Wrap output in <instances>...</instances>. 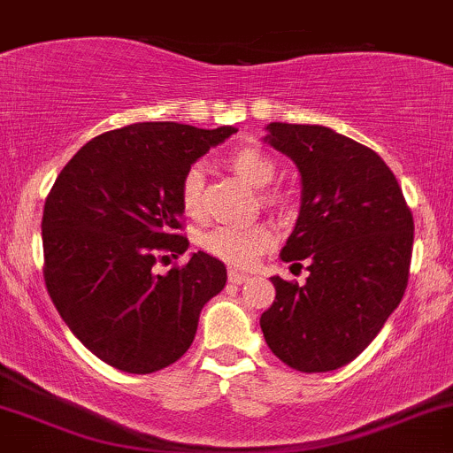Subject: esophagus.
I'll list each match as a JSON object with an SVG mask.
<instances>
[{"label":"esophagus","instance_id":"obj_1","mask_svg":"<svg viewBox=\"0 0 453 453\" xmlns=\"http://www.w3.org/2000/svg\"><path fill=\"white\" fill-rule=\"evenodd\" d=\"M227 280H230L232 284H242V282H247V280H250V275L242 273V271H239V269H230V271H227Z\"/></svg>","mask_w":453,"mask_h":453}]
</instances>
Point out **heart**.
I'll return each mask as SVG.
<instances>
[{
	"instance_id": "heart-1",
	"label": "heart",
	"mask_w": 453,
	"mask_h": 453,
	"mask_svg": "<svg viewBox=\"0 0 453 453\" xmlns=\"http://www.w3.org/2000/svg\"><path fill=\"white\" fill-rule=\"evenodd\" d=\"M227 166L245 184L254 188H266L275 180V163L269 154H265L260 147L241 145L227 154ZM180 199L182 208L188 217H199L203 211V173L199 166H190L184 173L180 184ZM282 202L278 193H265L263 203L266 206H278ZM275 242V234L265 223L254 226H217L202 236V247L212 254L214 258L223 260L234 266H250L271 250Z\"/></svg>"
}]
</instances>
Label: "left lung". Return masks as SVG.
I'll return each mask as SVG.
<instances>
[{
  "label": "left lung",
  "mask_w": 453,
  "mask_h": 453,
  "mask_svg": "<svg viewBox=\"0 0 453 453\" xmlns=\"http://www.w3.org/2000/svg\"><path fill=\"white\" fill-rule=\"evenodd\" d=\"M265 142L293 160L302 206L280 258L311 271L306 284L273 275L260 317L266 345L303 373L351 363L403 297L415 223L387 163L323 126L269 123Z\"/></svg>",
  "instance_id": "8db88e82"
}]
</instances>
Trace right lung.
I'll use <instances>...</instances> for the list:
<instances>
[{"instance_id":"add662e5","label":"right lung","mask_w":453,"mask_h":453,"mask_svg":"<svg viewBox=\"0 0 453 453\" xmlns=\"http://www.w3.org/2000/svg\"><path fill=\"white\" fill-rule=\"evenodd\" d=\"M234 132L132 123L88 141L47 195V293L82 345L114 369L154 373L182 358L202 308L226 287V265L206 251L165 275L154 265L160 251L188 247L175 234L184 173Z\"/></svg>"}]
</instances>
